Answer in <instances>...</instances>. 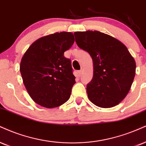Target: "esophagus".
Wrapping results in <instances>:
<instances>
[{
	"label": "esophagus",
	"mask_w": 146,
	"mask_h": 146,
	"mask_svg": "<svg viewBox=\"0 0 146 146\" xmlns=\"http://www.w3.org/2000/svg\"><path fill=\"white\" fill-rule=\"evenodd\" d=\"M78 75L79 77L82 76V70H80V71H79L78 72Z\"/></svg>",
	"instance_id": "1"
}]
</instances>
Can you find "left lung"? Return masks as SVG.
Returning a JSON list of instances; mask_svg holds the SVG:
<instances>
[{"label":"left lung","instance_id":"left-lung-1","mask_svg":"<svg viewBox=\"0 0 146 146\" xmlns=\"http://www.w3.org/2000/svg\"><path fill=\"white\" fill-rule=\"evenodd\" d=\"M75 42L93 61V78L86 89L99 108L118 105L129 93L135 75L134 58L122 42L99 31L75 32Z\"/></svg>","mask_w":146,"mask_h":146}]
</instances>
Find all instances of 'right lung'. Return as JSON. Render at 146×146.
Returning <instances> with one entry per match:
<instances>
[{"instance_id": "add662e5", "label": "right lung", "mask_w": 146, "mask_h": 146, "mask_svg": "<svg viewBox=\"0 0 146 146\" xmlns=\"http://www.w3.org/2000/svg\"><path fill=\"white\" fill-rule=\"evenodd\" d=\"M74 41L73 33H56L38 38L23 56L20 66L23 83L41 106L57 108L70 98L75 77L71 60L64 53Z\"/></svg>"}]
</instances>
